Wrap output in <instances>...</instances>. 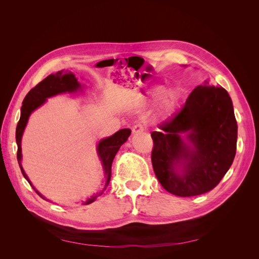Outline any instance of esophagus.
Here are the masks:
<instances>
[{"mask_svg":"<svg viewBox=\"0 0 259 259\" xmlns=\"http://www.w3.org/2000/svg\"><path fill=\"white\" fill-rule=\"evenodd\" d=\"M144 131H146V127L140 123H138V124H136V125H134V126H133V133H134V134H137V133H143Z\"/></svg>","mask_w":259,"mask_h":259,"instance_id":"obj_1","label":"esophagus"}]
</instances>
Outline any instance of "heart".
Listing matches in <instances>:
<instances>
[{"label": "heart", "instance_id": "1", "mask_svg": "<svg viewBox=\"0 0 259 259\" xmlns=\"http://www.w3.org/2000/svg\"><path fill=\"white\" fill-rule=\"evenodd\" d=\"M164 92L163 86H156L152 91H151V96L153 97H158L162 95ZM179 98V92L177 90H170L165 93V95L163 97V104L166 108H171L174 107L175 104L177 103V100Z\"/></svg>", "mask_w": 259, "mask_h": 259}]
</instances>
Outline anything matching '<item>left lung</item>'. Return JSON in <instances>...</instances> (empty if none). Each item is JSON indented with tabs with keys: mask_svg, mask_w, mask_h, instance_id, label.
<instances>
[{
	"mask_svg": "<svg viewBox=\"0 0 259 259\" xmlns=\"http://www.w3.org/2000/svg\"><path fill=\"white\" fill-rule=\"evenodd\" d=\"M159 128L151 133V161L164 189L185 198L214 189L237 151L238 124L228 92L207 82L197 86Z\"/></svg>",
	"mask_w": 259,
	"mask_h": 259,
	"instance_id": "obj_1",
	"label": "left lung"
}]
</instances>
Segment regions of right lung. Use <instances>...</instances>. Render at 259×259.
Listing matches in <instances>:
<instances>
[{"label": "right lung", "mask_w": 259, "mask_h": 259, "mask_svg": "<svg viewBox=\"0 0 259 259\" xmlns=\"http://www.w3.org/2000/svg\"><path fill=\"white\" fill-rule=\"evenodd\" d=\"M77 90H81V84L77 82L74 74L71 72H68V70L67 71H65V70H61V71H58L55 74H51L48 77H45L42 82H40L36 86H34V88L27 94V96L22 101L20 119L17 124V128H16V142H17V147H18L17 160H18L19 167L21 169V173H22L23 177L28 180V183L31 186H32V184L30 183L28 176L26 175L25 170H23V168L21 166V156H22L21 155V137L23 134V131H25L29 116L35 110V109L41 107L48 98L55 96V95H58V94L67 93V92L74 93ZM130 135H131V130L123 128V130H120L119 132H116L115 134H113L112 136L105 138V139H101L99 142V144L97 146V152H98V155L101 160V163H103L105 174L107 175V180H106L104 189L101 190L99 193L94 194L93 197L91 199H89L88 201H85L84 204H91L92 202L96 200L98 195L103 194L104 190H106V188L109 185V182H110V178H111V165H112L114 156H115L116 152L119 151L120 147L125 142H126ZM33 189L42 199H45L43 195L35 189L34 187H33Z\"/></svg>", "instance_id": "1"}]
</instances>
